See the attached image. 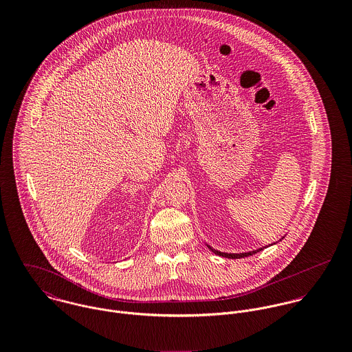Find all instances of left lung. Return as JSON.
<instances>
[{"instance_id": "8db88e82", "label": "left lung", "mask_w": 352, "mask_h": 352, "mask_svg": "<svg viewBox=\"0 0 352 352\" xmlns=\"http://www.w3.org/2000/svg\"><path fill=\"white\" fill-rule=\"evenodd\" d=\"M210 250H212V248H210ZM260 251H263V250L248 252V253H223V252H218L215 251V250H212V252H214L215 254H219V256H223V257H228V258H241V257H247V256H251V254H254V253H257V252Z\"/></svg>"}]
</instances>
